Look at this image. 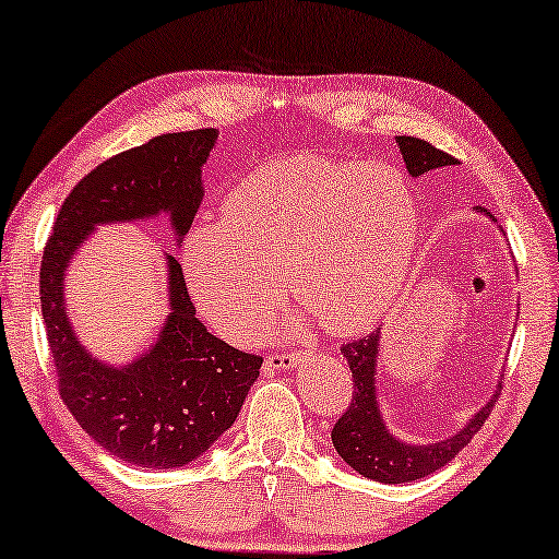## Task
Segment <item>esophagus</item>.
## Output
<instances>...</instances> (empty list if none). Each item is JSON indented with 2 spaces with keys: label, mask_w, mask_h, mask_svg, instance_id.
<instances>
[{
  "label": "esophagus",
  "mask_w": 559,
  "mask_h": 559,
  "mask_svg": "<svg viewBox=\"0 0 559 559\" xmlns=\"http://www.w3.org/2000/svg\"><path fill=\"white\" fill-rule=\"evenodd\" d=\"M300 354L295 350H274V354L266 356V366L270 369H293V366L300 364Z\"/></svg>",
  "instance_id": "1"
}]
</instances>
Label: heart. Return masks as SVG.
<instances>
[{"label":"heart","instance_id":"heart-1","mask_svg":"<svg viewBox=\"0 0 559 559\" xmlns=\"http://www.w3.org/2000/svg\"><path fill=\"white\" fill-rule=\"evenodd\" d=\"M419 211L392 165L293 155L231 188L224 224L190 231L182 270L198 310L247 338L289 293L328 331L358 333L392 302L415 251Z\"/></svg>","mask_w":559,"mask_h":559}]
</instances>
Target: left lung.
<instances>
[{
	"instance_id": "1",
	"label": "left lung",
	"mask_w": 559,
	"mask_h": 559,
	"mask_svg": "<svg viewBox=\"0 0 559 559\" xmlns=\"http://www.w3.org/2000/svg\"><path fill=\"white\" fill-rule=\"evenodd\" d=\"M396 147H400L412 178H419V175L430 173L435 167L457 165L453 155L438 150L430 142L417 140V136H396ZM379 335L381 331L377 328V331L366 333L364 338L348 341L341 346V354L346 356L350 377H354V396H350L346 412L335 419L331 438L338 455L361 476L381 480V484H409V480L425 478L440 471L442 465L453 461L457 450L468 445L473 435L484 427L488 415H491L499 392L453 438L432 442V445H407V442L396 440L386 430V425L381 423L377 389H373Z\"/></svg>"
}]
</instances>
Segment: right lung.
Segmentation results:
<instances>
[{
    "mask_svg": "<svg viewBox=\"0 0 559 559\" xmlns=\"http://www.w3.org/2000/svg\"><path fill=\"white\" fill-rule=\"evenodd\" d=\"M216 136L173 132L104 159L68 193L43 251L40 302L60 400L106 453L142 468H180L203 455L234 425L262 356L209 333L182 266L167 257L170 316L159 341L127 369L96 361L68 323L66 266L96 224L170 213L180 241L203 201L201 167Z\"/></svg>",
    "mask_w": 559,
    "mask_h": 559,
    "instance_id": "add662e5",
    "label": "right lung"
}]
</instances>
